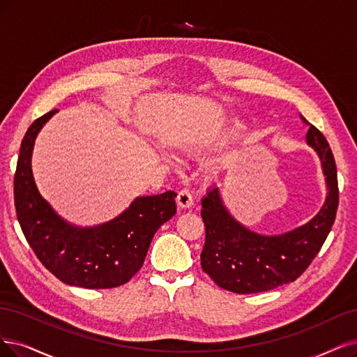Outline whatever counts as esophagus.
Listing matches in <instances>:
<instances>
[{"label": "esophagus", "instance_id": "34e87169", "mask_svg": "<svg viewBox=\"0 0 357 357\" xmlns=\"http://www.w3.org/2000/svg\"><path fill=\"white\" fill-rule=\"evenodd\" d=\"M176 203H178V206L182 207V208L191 207L192 203H194V197H192L191 191L187 190V188L181 190V191L178 192V197H176Z\"/></svg>", "mask_w": 357, "mask_h": 357}]
</instances>
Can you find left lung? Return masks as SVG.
<instances>
[{"mask_svg": "<svg viewBox=\"0 0 357 357\" xmlns=\"http://www.w3.org/2000/svg\"><path fill=\"white\" fill-rule=\"evenodd\" d=\"M306 139L321 157L328 185L324 207L306 225L276 236L255 234L231 218L218 188L207 191L202 202L206 243L200 259L203 271L220 288L236 294L269 291L294 282L319 253L338 208L337 166L318 128L310 125Z\"/></svg>", "mask_w": 357, "mask_h": 357, "instance_id": "8db88e82", "label": "left lung"}]
</instances>
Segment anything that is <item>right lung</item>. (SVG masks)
I'll return each mask as SVG.
<instances>
[{
  "mask_svg": "<svg viewBox=\"0 0 357 357\" xmlns=\"http://www.w3.org/2000/svg\"><path fill=\"white\" fill-rule=\"evenodd\" d=\"M57 110L38 117L22 141L15 174V206L26 241L61 282L89 289L130 281L144 265L157 229L176 213L175 191L139 197L126 212L96 228H75L39 195L31 169L39 129Z\"/></svg>",
  "mask_w": 357,
  "mask_h": 357,
  "instance_id": "add662e5",
  "label": "right lung"
}]
</instances>
